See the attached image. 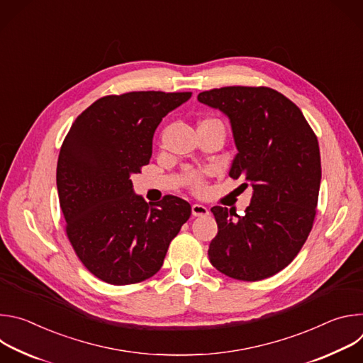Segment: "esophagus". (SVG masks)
<instances>
[{
  "instance_id": "obj_1",
  "label": "esophagus",
  "mask_w": 363,
  "mask_h": 363,
  "mask_svg": "<svg viewBox=\"0 0 363 363\" xmlns=\"http://www.w3.org/2000/svg\"><path fill=\"white\" fill-rule=\"evenodd\" d=\"M210 214V210L206 208L205 205H201V203H194L192 205V216L194 217H205Z\"/></svg>"
}]
</instances>
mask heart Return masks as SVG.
I'll return each mask as SVG.
<instances>
[{
	"mask_svg": "<svg viewBox=\"0 0 363 363\" xmlns=\"http://www.w3.org/2000/svg\"><path fill=\"white\" fill-rule=\"evenodd\" d=\"M201 123H220V122L216 121V119H206V121H202ZM185 178H186L189 186H191L194 191H198V192H199V191L203 189L205 181H203V177H202L198 171H194V169L188 171L186 175H185Z\"/></svg>",
	"mask_w": 363,
	"mask_h": 363,
	"instance_id": "heart-1",
	"label": "heart"
}]
</instances>
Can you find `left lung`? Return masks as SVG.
<instances>
[{
    "label": "left lung",
    "instance_id": "left-lung-1",
    "mask_svg": "<svg viewBox=\"0 0 363 363\" xmlns=\"http://www.w3.org/2000/svg\"><path fill=\"white\" fill-rule=\"evenodd\" d=\"M198 101L230 119L238 150L230 177L252 186L242 217L211 208L218 234L210 262L237 280L272 277L293 262L313 227L322 179L318 138L294 103L270 87L213 89Z\"/></svg>",
    "mask_w": 363,
    "mask_h": 363
}]
</instances>
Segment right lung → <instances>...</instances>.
<instances>
[{
    "label": "right lung",
    "mask_w": 363,
    "mask_h": 363,
    "mask_svg": "<svg viewBox=\"0 0 363 363\" xmlns=\"http://www.w3.org/2000/svg\"><path fill=\"white\" fill-rule=\"evenodd\" d=\"M191 96H105L77 116L62 145L56 178L66 233L84 267L103 281L125 286L157 274L191 216V205L174 195L147 203L130 179L149 164L162 118Z\"/></svg>",
    "instance_id": "obj_1"
}]
</instances>
